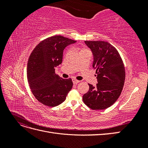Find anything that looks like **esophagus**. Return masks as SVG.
I'll use <instances>...</instances> for the list:
<instances>
[{"label":"esophagus","mask_w":148,"mask_h":148,"mask_svg":"<svg viewBox=\"0 0 148 148\" xmlns=\"http://www.w3.org/2000/svg\"><path fill=\"white\" fill-rule=\"evenodd\" d=\"M72 81H73V83L74 84H77V83H78L79 82V80H77V79H75V78H73L72 79Z\"/></svg>","instance_id":"obj_1"}]
</instances>
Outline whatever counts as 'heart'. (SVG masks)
<instances>
[{
  "instance_id": "obj_1",
  "label": "heart",
  "mask_w": 148,
  "mask_h": 148,
  "mask_svg": "<svg viewBox=\"0 0 148 148\" xmlns=\"http://www.w3.org/2000/svg\"><path fill=\"white\" fill-rule=\"evenodd\" d=\"M84 50H86V49H81V51H80V52H81V51H84Z\"/></svg>"
}]
</instances>
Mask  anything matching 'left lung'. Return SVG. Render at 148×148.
<instances>
[{
	"instance_id": "left-lung-1",
	"label": "left lung",
	"mask_w": 148,
	"mask_h": 148,
	"mask_svg": "<svg viewBox=\"0 0 148 148\" xmlns=\"http://www.w3.org/2000/svg\"><path fill=\"white\" fill-rule=\"evenodd\" d=\"M94 56L92 66L97 83L88 84L89 91L83 96L84 103L92 110H104L113 105L122 91L125 69L119 52L104 41H85Z\"/></svg>"
}]
</instances>
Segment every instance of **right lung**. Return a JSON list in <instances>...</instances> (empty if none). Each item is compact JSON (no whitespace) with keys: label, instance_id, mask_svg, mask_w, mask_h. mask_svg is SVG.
<instances>
[{"label":"right lung","instance_id":"right-lung-1","mask_svg":"<svg viewBox=\"0 0 148 148\" xmlns=\"http://www.w3.org/2000/svg\"><path fill=\"white\" fill-rule=\"evenodd\" d=\"M77 41L60 35L42 40L29 57L27 79L35 98L47 107L63 102L73 86L71 78L63 79L55 73V67L62 62L66 46Z\"/></svg>","mask_w":148,"mask_h":148}]
</instances>
